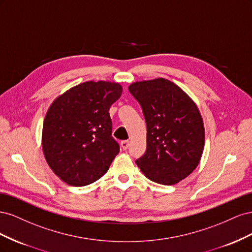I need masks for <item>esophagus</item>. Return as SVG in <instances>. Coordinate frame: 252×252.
I'll return each mask as SVG.
<instances>
[{
  "mask_svg": "<svg viewBox=\"0 0 252 252\" xmlns=\"http://www.w3.org/2000/svg\"><path fill=\"white\" fill-rule=\"evenodd\" d=\"M129 144H130V142H129V141H122L121 142V146H122V148H123L124 150H126L129 147Z\"/></svg>",
  "mask_w": 252,
  "mask_h": 252,
  "instance_id": "esophagus-1",
  "label": "esophagus"
}]
</instances>
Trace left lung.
Masks as SVG:
<instances>
[{
	"instance_id": "left-lung-1",
	"label": "left lung",
	"mask_w": 252,
	"mask_h": 252,
	"mask_svg": "<svg viewBox=\"0 0 252 252\" xmlns=\"http://www.w3.org/2000/svg\"><path fill=\"white\" fill-rule=\"evenodd\" d=\"M147 125V148L135 161L145 177L174 185L199 165L205 129L199 108L184 90L163 78L130 84Z\"/></svg>"
}]
</instances>
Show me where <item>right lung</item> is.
Returning a JSON list of instances; mask_svg holds the SVG:
<instances>
[{
	"label": "right lung",
	"mask_w": 252,
	"mask_h": 252,
	"mask_svg": "<svg viewBox=\"0 0 252 252\" xmlns=\"http://www.w3.org/2000/svg\"><path fill=\"white\" fill-rule=\"evenodd\" d=\"M122 91L116 82L88 81L68 89L49 106L42 148L50 169L66 184H91L109 169L120 151L111 136L109 108Z\"/></svg>",
	"instance_id": "obj_1"
}]
</instances>
